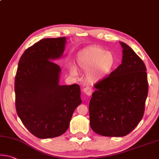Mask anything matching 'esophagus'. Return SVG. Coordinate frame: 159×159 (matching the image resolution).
Listing matches in <instances>:
<instances>
[{"label":"esophagus","instance_id":"1","mask_svg":"<svg viewBox=\"0 0 159 159\" xmlns=\"http://www.w3.org/2000/svg\"><path fill=\"white\" fill-rule=\"evenodd\" d=\"M83 92H84L85 95H87L88 96H90L92 95L93 89L90 87H85L83 89Z\"/></svg>","mask_w":159,"mask_h":159}]
</instances>
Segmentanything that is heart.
Returning a JSON list of instances; mask_svg holds the SVG:
<instances>
[{"instance_id": "b5f03b06", "label": "heart", "mask_w": 159, "mask_h": 159, "mask_svg": "<svg viewBox=\"0 0 159 159\" xmlns=\"http://www.w3.org/2000/svg\"><path fill=\"white\" fill-rule=\"evenodd\" d=\"M77 64L87 73L86 79L90 84H96L110 75L115 66V59L111 52L100 47H91L80 52L77 57ZM70 75H77L75 66L70 65Z\"/></svg>"}]
</instances>
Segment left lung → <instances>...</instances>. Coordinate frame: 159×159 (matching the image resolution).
Wrapping results in <instances>:
<instances>
[{"label":"left lung","mask_w":159,"mask_h":159,"mask_svg":"<svg viewBox=\"0 0 159 159\" xmlns=\"http://www.w3.org/2000/svg\"><path fill=\"white\" fill-rule=\"evenodd\" d=\"M122 60L106 79L94 85L89 104L90 126L105 137H124L142 119L148 95L144 63L124 42Z\"/></svg>","instance_id":"1"}]
</instances>
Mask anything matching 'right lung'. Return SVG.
<instances>
[{"label": "right lung", "mask_w": 159, "mask_h": 159, "mask_svg": "<svg viewBox=\"0 0 159 159\" xmlns=\"http://www.w3.org/2000/svg\"><path fill=\"white\" fill-rule=\"evenodd\" d=\"M66 43V37L42 39L25 50L18 63L16 111L25 127L37 138L64 134L82 102L79 85H59L61 68L52 62L62 56Z\"/></svg>", "instance_id": "add662e5"}]
</instances>
